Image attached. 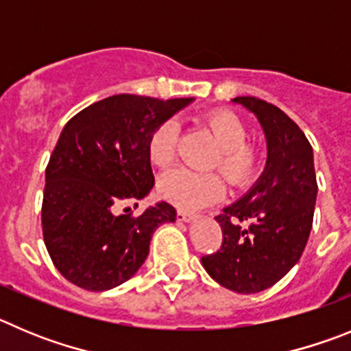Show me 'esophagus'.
I'll return each instance as SVG.
<instances>
[{
    "label": "esophagus",
    "instance_id": "obj_1",
    "mask_svg": "<svg viewBox=\"0 0 351 351\" xmlns=\"http://www.w3.org/2000/svg\"><path fill=\"white\" fill-rule=\"evenodd\" d=\"M195 219H197V215L195 213L178 210V220H182V222H192V220H195Z\"/></svg>",
    "mask_w": 351,
    "mask_h": 351
}]
</instances>
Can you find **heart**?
<instances>
[{
	"label": "heart",
	"mask_w": 351,
	"mask_h": 351,
	"mask_svg": "<svg viewBox=\"0 0 351 351\" xmlns=\"http://www.w3.org/2000/svg\"><path fill=\"white\" fill-rule=\"evenodd\" d=\"M208 129L219 143V154L211 166L219 168L232 185L243 187L250 183L261 164V152L255 145L248 143V129L230 110H213L204 115ZM180 125L168 119L160 122L148 138V157L156 166H168L176 154ZM159 192L164 199L183 210H199L217 203L226 192L222 176L215 171H192L175 168L159 178Z\"/></svg>",
	"instance_id": "heart-1"
}]
</instances>
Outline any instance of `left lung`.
<instances>
[{"label":"left lung","mask_w":351,"mask_h":351,"mask_svg":"<svg viewBox=\"0 0 351 351\" xmlns=\"http://www.w3.org/2000/svg\"><path fill=\"white\" fill-rule=\"evenodd\" d=\"M232 101L257 115L267 140V164L252 191L215 217L222 245L201 262L226 289L255 293L280 282L301 258L318 185L313 148L287 113L254 96ZM243 221L249 226L243 228Z\"/></svg>","instance_id":"left-lung-1"}]
</instances>
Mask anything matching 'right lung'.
Listing matches in <instances>:
<instances>
[{
    "mask_svg": "<svg viewBox=\"0 0 351 351\" xmlns=\"http://www.w3.org/2000/svg\"><path fill=\"white\" fill-rule=\"evenodd\" d=\"M191 101L117 94L64 125L45 169L42 229L53 266L68 282L93 292L128 282L147 258L154 230L175 222L169 203L140 217L117 208L154 187L148 138Z\"/></svg>",
    "mask_w": 351,
    "mask_h": 351,
    "instance_id": "add662e5",
    "label": "right lung"
}]
</instances>
